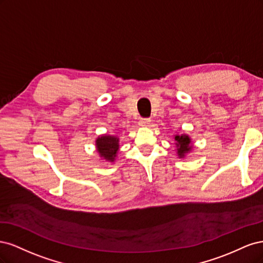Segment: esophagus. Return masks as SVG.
Segmentation results:
<instances>
[{"mask_svg": "<svg viewBox=\"0 0 263 263\" xmlns=\"http://www.w3.org/2000/svg\"><path fill=\"white\" fill-rule=\"evenodd\" d=\"M150 118H148V117H144V118H140V121H139V125L140 126H149V124H150Z\"/></svg>", "mask_w": 263, "mask_h": 263, "instance_id": "34e87169", "label": "esophagus"}]
</instances>
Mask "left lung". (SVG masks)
Segmentation results:
<instances>
[{
  "label": "left lung",
  "instance_id": "obj_1",
  "mask_svg": "<svg viewBox=\"0 0 263 263\" xmlns=\"http://www.w3.org/2000/svg\"><path fill=\"white\" fill-rule=\"evenodd\" d=\"M176 141H177V148H178V155L179 157H184V155L186 153H189V151L191 150V147L190 146V142H191V139L189 138V136H186V135H182V136H176Z\"/></svg>",
  "mask_w": 263,
  "mask_h": 263
}]
</instances>
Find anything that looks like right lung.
<instances>
[{"mask_svg": "<svg viewBox=\"0 0 263 263\" xmlns=\"http://www.w3.org/2000/svg\"><path fill=\"white\" fill-rule=\"evenodd\" d=\"M97 148L101 157L106 160L114 161L118 150V138L114 136H102L97 139Z\"/></svg>", "mask_w": 263, "mask_h": 263, "instance_id": "obj_1", "label": "right lung"}]
</instances>
